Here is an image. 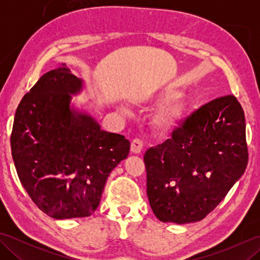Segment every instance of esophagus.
Instances as JSON below:
<instances>
[{"mask_svg": "<svg viewBox=\"0 0 260 260\" xmlns=\"http://www.w3.org/2000/svg\"><path fill=\"white\" fill-rule=\"evenodd\" d=\"M143 150V142L141 140H133L131 144V151L134 154H140Z\"/></svg>", "mask_w": 260, "mask_h": 260, "instance_id": "obj_1", "label": "esophagus"}]
</instances>
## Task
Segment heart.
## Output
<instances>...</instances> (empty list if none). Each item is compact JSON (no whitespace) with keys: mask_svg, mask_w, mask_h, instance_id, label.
I'll list each match as a JSON object with an SVG mask.
<instances>
[{"mask_svg":"<svg viewBox=\"0 0 260 260\" xmlns=\"http://www.w3.org/2000/svg\"><path fill=\"white\" fill-rule=\"evenodd\" d=\"M182 90L173 84L164 86L161 89L153 92L146 98V102L150 104L164 103L157 112L152 117V126L157 132H169L178 126L183 120L190 106L187 102L181 99ZM119 112L124 115L129 114V109L126 106H119Z\"/></svg>","mask_w":260,"mask_h":260,"instance_id":"b5f03b06","label":"heart"}]
</instances>
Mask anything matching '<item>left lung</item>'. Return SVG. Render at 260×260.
<instances>
[{
  "instance_id": "left-lung-1",
  "label": "left lung",
  "mask_w": 260,
  "mask_h": 260,
  "mask_svg": "<svg viewBox=\"0 0 260 260\" xmlns=\"http://www.w3.org/2000/svg\"><path fill=\"white\" fill-rule=\"evenodd\" d=\"M146 192L159 221H200L223 200L248 163L246 121L233 95L187 117L172 139L147 150Z\"/></svg>"
}]
</instances>
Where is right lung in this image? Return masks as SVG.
I'll use <instances>...</instances> for the list:
<instances>
[{"instance_id": "add662e5", "label": "right lung", "mask_w": 260, "mask_h": 260, "mask_svg": "<svg viewBox=\"0 0 260 260\" xmlns=\"http://www.w3.org/2000/svg\"><path fill=\"white\" fill-rule=\"evenodd\" d=\"M85 80L66 67L43 75L16 108L11 152L16 173L37 207L54 219L89 217L110 172L131 143L109 133L71 103Z\"/></svg>"}]
</instances>
